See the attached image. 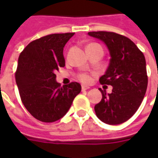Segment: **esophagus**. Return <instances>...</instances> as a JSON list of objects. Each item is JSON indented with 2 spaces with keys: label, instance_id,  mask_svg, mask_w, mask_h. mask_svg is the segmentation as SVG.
Here are the masks:
<instances>
[{
  "label": "esophagus",
  "instance_id": "obj_1",
  "mask_svg": "<svg viewBox=\"0 0 158 158\" xmlns=\"http://www.w3.org/2000/svg\"><path fill=\"white\" fill-rule=\"evenodd\" d=\"M89 89V86L82 85V90H86V89Z\"/></svg>",
  "mask_w": 158,
  "mask_h": 158
}]
</instances>
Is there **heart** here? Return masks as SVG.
I'll list each match as a JSON object with an SVG mask.
<instances>
[{"label": "heart", "mask_w": 158, "mask_h": 158, "mask_svg": "<svg viewBox=\"0 0 158 158\" xmlns=\"http://www.w3.org/2000/svg\"><path fill=\"white\" fill-rule=\"evenodd\" d=\"M90 45H92V44H90ZM79 79L83 83H89L90 80V77L87 73H81L79 75Z\"/></svg>", "instance_id": "b5f03b06"}]
</instances>
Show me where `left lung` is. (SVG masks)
Returning a JSON list of instances; mask_svg holds the SVG:
<instances>
[{"label": "left lung", "instance_id": "8db88e82", "mask_svg": "<svg viewBox=\"0 0 158 158\" xmlns=\"http://www.w3.org/2000/svg\"><path fill=\"white\" fill-rule=\"evenodd\" d=\"M88 35L102 40L109 50L110 63L100 78L102 85L113 86L111 94L99 89L102 99L95 106L97 118L107 124H120L136 113L146 94L148 78L145 56L126 36L97 31Z\"/></svg>", "mask_w": 158, "mask_h": 158}]
</instances>
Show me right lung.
<instances>
[{
  "label": "right lung",
  "instance_id": "1",
  "mask_svg": "<svg viewBox=\"0 0 158 158\" xmlns=\"http://www.w3.org/2000/svg\"><path fill=\"white\" fill-rule=\"evenodd\" d=\"M73 35L44 36L30 42L19 55L15 79L21 101L41 122L52 123L62 118L81 91L79 83L61 87L56 81V71L65 66L63 47Z\"/></svg>",
  "mask_w": 158,
  "mask_h": 158
}]
</instances>
